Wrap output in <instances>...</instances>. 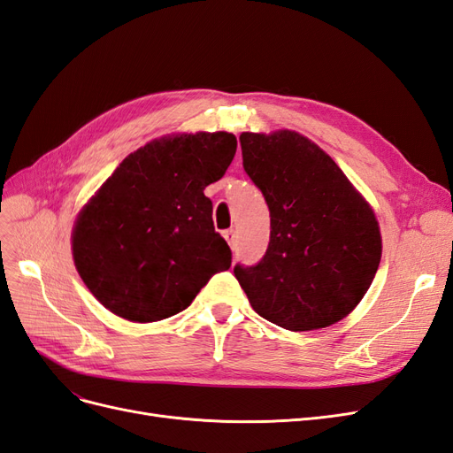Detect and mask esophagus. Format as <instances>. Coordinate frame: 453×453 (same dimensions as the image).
<instances>
[{"instance_id": "1", "label": "esophagus", "mask_w": 453, "mask_h": 453, "mask_svg": "<svg viewBox=\"0 0 453 453\" xmlns=\"http://www.w3.org/2000/svg\"><path fill=\"white\" fill-rule=\"evenodd\" d=\"M223 236H225V240L228 242V245L232 250H236V232L232 230V228H228V230H225L223 232Z\"/></svg>"}]
</instances>
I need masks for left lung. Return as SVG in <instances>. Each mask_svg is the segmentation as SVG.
Instances as JSON below:
<instances>
[{"label": "left lung", "mask_w": 453, "mask_h": 453, "mask_svg": "<svg viewBox=\"0 0 453 453\" xmlns=\"http://www.w3.org/2000/svg\"><path fill=\"white\" fill-rule=\"evenodd\" d=\"M243 170L270 210V243L234 276L260 318L331 326L361 303L381 258L376 215L338 164L291 130L240 135Z\"/></svg>", "instance_id": "obj_1"}]
</instances>
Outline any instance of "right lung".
I'll return each mask as SVG.
<instances>
[{
  "instance_id": "obj_1",
  "label": "right lung",
  "mask_w": 453,
  "mask_h": 453,
  "mask_svg": "<svg viewBox=\"0 0 453 453\" xmlns=\"http://www.w3.org/2000/svg\"><path fill=\"white\" fill-rule=\"evenodd\" d=\"M228 132L177 134L122 160L81 210L72 236L75 268L119 318L150 323L190 306L232 251L213 226L203 188L236 155Z\"/></svg>"
}]
</instances>
